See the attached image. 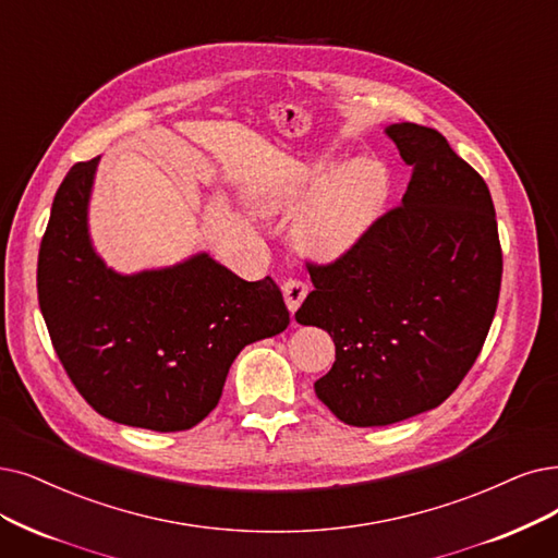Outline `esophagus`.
Returning <instances> with one entry per match:
<instances>
[{
	"label": "esophagus",
	"mask_w": 558,
	"mask_h": 558,
	"mask_svg": "<svg viewBox=\"0 0 558 558\" xmlns=\"http://www.w3.org/2000/svg\"><path fill=\"white\" fill-rule=\"evenodd\" d=\"M281 291H283V300H286L288 308H291V314L295 318V311L300 308V304L308 295V283H304L300 279H286L283 286H281Z\"/></svg>",
	"instance_id": "1"
}]
</instances>
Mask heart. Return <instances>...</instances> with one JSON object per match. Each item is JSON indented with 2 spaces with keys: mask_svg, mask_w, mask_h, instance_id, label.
Here are the masks:
<instances>
[{
  "mask_svg": "<svg viewBox=\"0 0 558 558\" xmlns=\"http://www.w3.org/2000/svg\"><path fill=\"white\" fill-rule=\"evenodd\" d=\"M393 196L387 165L360 158L341 167L337 148H323L286 162L263 202L265 213H293L298 250L320 263L350 256L380 225Z\"/></svg>",
  "mask_w": 558,
  "mask_h": 558,
  "instance_id": "b5f03b06",
  "label": "heart"
}]
</instances>
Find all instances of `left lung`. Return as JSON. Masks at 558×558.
I'll list each match as a JSON object with an SVG mask.
<instances>
[{"instance_id": "1", "label": "left lung", "mask_w": 558, "mask_h": 558, "mask_svg": "<svg viewBox=\"0 0 558 558\" xmlns=\"http://www.w3.org/2000/svg\"><path fill=\"white\" fill-rule=\"evenodd\" d=\"M414 165L403 206L360 250L308 267L300 325L325 329L337 362L314 385L348 426H389L447 400L476 362L501 288L493 196L437 130L391 123Z\"/></svg>"}]
</instances>
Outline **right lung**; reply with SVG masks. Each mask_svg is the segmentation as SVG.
I'll return each instance as SVG.
<instances>
[{"label":"right lung","mask_w":558,"mask_h":558,"mask_svg":"<svg viewBox=\"0 0 558 558\" xmlns=\"http://www.w3.org/2000/svg\"><path fill=\"white\" fill-rule=\"evenodd\" d=\"M100 158L59 185L38 252V304L59 360L98 414L187 430L219 403L240 350L291 316L272 277L244 281L208 252L132 275L96 252L88 206Z\"/></svg>","instance_id":"obj_1"}]
</instances>
